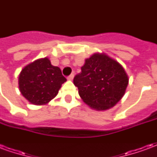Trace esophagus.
I'll use <instances>...</instances> for the list:
<instances>
[{
	"mask_svg": "<svg viewBox=\"0 0 157 157\" xmlns=\"http://www.w3.org/2000/svg\"><path fill=\"white\" fill-rule=\"evenodd\" d=\"M73 78H74V74H71V75H70L68 76V80L69 81H72V80H73Z\"/></svg>",
	"mask_w": 157,
	"mask_h": 157,
	"instance_id": "esophagus-1",
	"label": "esophagus"
}]
</instances>
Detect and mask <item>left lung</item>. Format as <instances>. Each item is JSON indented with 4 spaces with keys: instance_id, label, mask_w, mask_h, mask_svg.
Here are the masks:
<instances>
[{
    "instance_id": "obj_1",
    "label": "left lung",
    "mask_w": 157,
    "mask_h": 157,
    "mask_svg": "<svg viewBox=\"0 0 157 157\" xmlns=\"http://www.w3.org/2000/svg\"><path fill=\"white\" fill-rule=\"evenodd\" d=\"M128 84L124 68L104 53H94L86 59L82 72L74 78L82 101L97 111L114 107L124 95Z\"/></svg>"
}]
</instances>
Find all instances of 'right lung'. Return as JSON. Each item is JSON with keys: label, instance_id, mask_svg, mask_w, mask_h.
Masks as SVG:
<instances>
[{"label": "right lung", "instance_id": "add662e5", "mask_svg": "<svg viewBox=\"0 0 157 157\" xmlns=\"http://www.w3.org/2000/svg\"><path fill=\"white\" fill-rule=\"evenodd\" d=\"M66 79L48 57L36 59L23 67L18 76L19 91L30 103L45 105L57 96Z\"/></svg>", "mask_w": 157, "mask_h": 157}]
</instances>
